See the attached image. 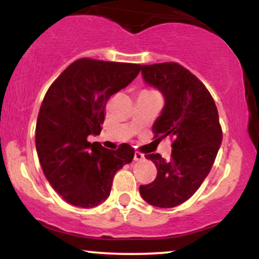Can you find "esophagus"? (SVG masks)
I'll return each instance as SVG.
<instances>
[{
  "instance_id": "obj_1",
  "label": "esophagus",
  "mask_w": 259,
  "mask_h": 259,
  "mask_svg": "<svg viewBox=\"0 0 259 259\" xmlns=\"http://www.w3.org/2000/svg\"><path fill=\"white\" fill-rule=\"evenodd\" d=\"M144 159H145V156L142 153L140 152L134 153V160H135V162H140V160H144Z\"/></svg>"
}]
</instances>
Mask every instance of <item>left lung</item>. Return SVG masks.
Instances as JSON below:
<instances>
[{
  "label": "left lung",
  "mask_w": 259,
  "mask_h": 259,
  "mask_svg": "<svg viewBox=\"0 0 259 259\" xmlns=\"http://www.w3.org/2000/svg\"><path fill=\"white\" fill-rule=\"evenodd\" d=\"M141 74L165 100L152 126L154 138L173 136L174 142L170 160L145 154L157 177L140 186V195L152 206L171 208L189 200L212 169L223 139L218 109L206 86L175 62L142 65Z\"/></svg>",
  "instance_id": "obj_1"
}]
</instances>
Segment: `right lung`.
I'll return each mask as SVG.
<instances>
[{"label": "right lung", "mask_w": 259, "mask_h": 259, "mask_svg": "<svg viewBox=\"0 0 259 259\" xmlns=\"http://www.w3.org/2000/svg\"><path fill=\"white\" fill-rule=\"evenodd\" d=\"M140 64L81 58L58 76L45 95L35 144L44 174L55 191L73 206L92 208L111 194L114 174L129 164L134 150L117 151L100 142L107 101L138 76Z\"/></svg>", "instance_id": "obj_1"}]
</instances>
